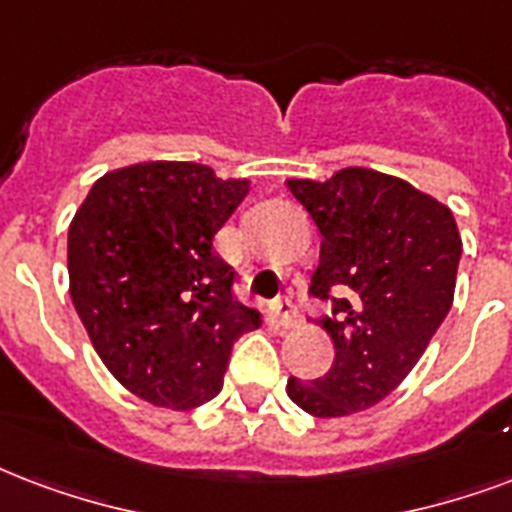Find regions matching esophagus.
I'll use <instances>...</instances> for the list:
<instances>
[{
	"mask_svg": "<svg viewBox=\"0 0 512 512\" xmlns=\"http://www.w3.org/2000/svg\"><path fill=\"white\" fill-rule=\"evenodd\" d=\"M273 314H276V319H279V325L282 327H295L300 322L298 308H295V303H292L290 298L276 300V303H273Z\"/></svg>",
	"mask_w": 512,
	"mask_h": 512,
	"instance_id": "34e87169",
	"label": "esophagus"
}]
</instances>
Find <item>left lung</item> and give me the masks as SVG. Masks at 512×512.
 I'll list each match as a JSON object with an SVG mask.
<instances>
[{
	"instance_id": "1",
	"label": "left lung",
	"mask_w": 512,
	"mask_h": 512,
	"mask_svg": "<svg viewBox=\"0 0 512 512\" xmlns=\"http://www.w3.org/2000/svg\"><path fill=\"white\" fill-rule=\"evenodd\" d=\"M319 228L322 249L308 295L333 311L319 319L335 360L287 395L319 419L368 411L400 386L451 311L462 236L448 206L381 171H335L325 182L287 179Z\"/></svg>"
}]
</instances>
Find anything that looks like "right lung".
I'll return each mask as SVG.
<instances>
[{
	"label": "right lung",
	"instance_id": "1",
	"mask_svg": "<svg viewBox=\"0 0 512 512\" xmlns=\"http://www.w3.org/2000/svg\"><path fill=\"white\" fill-rule=\"evenodd\" d=\"M247 193L249 179L201 163L150 161L104 174L74 214L72 303L109 373L147 403H209L236 338L260 327L212 247Z\"/></svg>",
	"mask_w": 512,
	"mask_h": 512
}]
</instances>
